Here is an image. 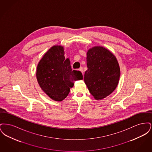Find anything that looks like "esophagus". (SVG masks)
<instances>
[{
    "label": "esophagus",
    "instance_id": "esophagus-1",
    "mask_svg": "<svg viewBox=\"0 0 152 152\" xmlns=\"http://www.w3.org/2000/svg\"><path fill=\"white\" fill-rule=\"evenodd\" d=\"M79 71H80L82 73H84V70H83V67H80V68Z\"/></svg>",
    "mask_w": 152,
    "mask_h": 152
}]
</instances>
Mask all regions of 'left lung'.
<instances>
[{"label": "left lung", "mask_w": 152, "mask_h": 152, "mask_svg": "<svg viewBox=\"0 0 152 152\" xmlns=\"http://www.w3.org/2000/svg\"><path fill=\"white\" fill-rule=\"evenodd\" d=\"M88 69L84 82L96 100H102L111 94L118 85L120 69L115 56L101 46L90 48L87 53Z\"/></svg>", "instance_id": "1"}]
</instances>
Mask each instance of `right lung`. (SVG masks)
<instances>
[{
    "label": "right lung",
    "instance_id": "1",
    "mask_svg": "<svg viewBox=\"0 0 152 152\" xmlns=\"http://www.w3.org/2000/svg\"><path fill=\"white\" fill-rule=\"evenodd\" d=\"M36 78L42 89L51 99L61 101L69 94L73 82L83 77L80 71H72L69 58L65 59L63 47L54 45L38 63Z\"/></svg>",
    "mask_w": 152,
    "mask_h": 152
}]
</instances>
